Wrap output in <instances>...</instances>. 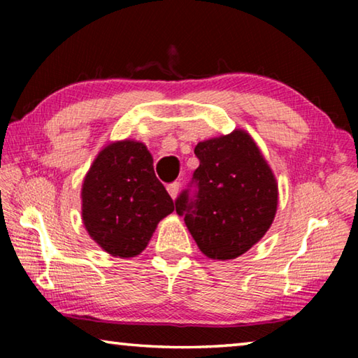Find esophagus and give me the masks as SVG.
I'll use <instances>...</instances> for the list:
<instances>
[{"label":"esophagus","mask_w":358,"mask_h":358,"mask_svg":"<svg viewBox=\"0 0 358 358\" xmlns=\"http://www.w3.org/2000/svg\"><path fill=\"white\" fill-rule=\"evenodd\" d=\"M167 191H169V194H171V197L175 199L180 191V183H177V181H175V183H171L167 186Z\"/></svg>","instance_id":"obj_1"}]
</instances>
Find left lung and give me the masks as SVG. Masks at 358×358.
<instances>
[{"label":"left lung","instance_id":"8db88e82","mask_svg":"<svg viewBox=\"0 0 358 358\" xmlns=\"http://www.w3.org/2000/svg\"><path fill=\"white\" fill-rule=\"evenodd\" d=\"M194 153L201 164L175 199V211L205 256L238 257L273 222L276 180L245 131L197 143Z\"/></svg>","mask_w":358,"mask_h":358}]
</instances>
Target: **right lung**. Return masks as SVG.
Instances as JSON below:
<instances>
[{
    "instance_id": "add662e5",
    "label": "right lung",
    "mask_w": 358,
    "mask_h": 358,
    "mask_svg": "<svg viewBox=\"0 0 358 358\" xmlns=\"http://www.w3.org/2000/svg\"><path fill=\"white\" fill-rule=\"evenodd\" d=\"M175 210L156 178L143 143H110L96 157L82 187V216L88 234L112 256L134 257L147 248L162 217Z\"/></svg>"
}]
</instances>
